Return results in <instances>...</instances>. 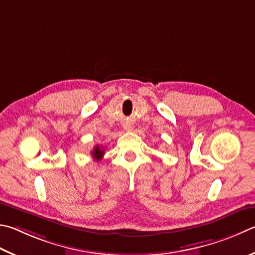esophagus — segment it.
Segmentation results:
<instances>
[{"instance_id":"34e87169","label":"esophagus","mask_w":255,"mask_h":255,"mask_svg":"<svg viewBox=\"0 0 255 255\" xmlns=\"http://www.w3.org/2000/svg\"><path fill=\"white\" fill-rule=\"evenodd\" d=\"M127 129V130H130V129H131V127H129V128H126Z\"/></svg>"}]
</instances>
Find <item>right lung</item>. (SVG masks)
Wrapping results in <instances>:
<instances>
[{"label":"right lung","mask_w":255,"mask_h":255,"mask_svg":"<svg viewBox=\"0 0 255 255\" xmlns=\"http://www.w3.org/2000/svg\"><path fill=\"white\" fill-rule=\"evenodd\" d=\"M104 154H105L104 148H100V146H96L94 148V150H92V156H94V158L96 160H99V159L103 158Z\"/></svg>","instance_id":"obj_1"}]
</instances>
